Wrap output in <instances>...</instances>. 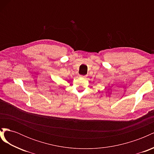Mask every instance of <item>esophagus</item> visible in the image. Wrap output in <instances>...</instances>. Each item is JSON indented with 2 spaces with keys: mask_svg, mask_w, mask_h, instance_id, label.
I'll return each instance as SVG.
<instances>
[{
  "mask_svg": "<svg viewBox=\"0 0 154 154\" xmlns=\"http://www.w3.org/2000/svg\"><path fill=\"white\" fill-rule=\"evenodd\" d=\"M80 78H85V77H86V76H85V75H80Z\"/></svg>",
  "mask_w": 154,
  "mask_h": 154,
  "instance_id": "34e87169",
  "label": "esophagus"
}]
</instances>
